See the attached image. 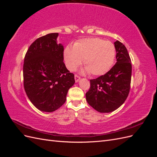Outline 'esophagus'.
<instances>
[{"mask_svg": "<svg viewBox=\"0 0 157 157\" xmlns=\"http://www.w3.org/2000/svg\"><path fill=\"white\" fill-rule=\"evenodd\" d=\"M75 82H78L79 80H80V77H79V76L75 75Z\"/></svg>", "mask_w": 157, "mask_h": 157, "instance_id": "34e87169", "label": "esophagus"}]
</instances>
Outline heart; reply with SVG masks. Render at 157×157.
Instances as JSON below:
<instances>
[{
  "label": "heart",
  "instance_id": "1",
  "mask_svg": "<svg viewBox=\"0 0 157 157\" xmlns=\"http://www.w3.org/2000/svg\"><path fill=\"white\" fill-rule=\"evenodd\" d=\"M116 56L115 46L110 41L99 38H86L65 47V63L70 71H74L84 60V72L93 76L105 74L113 66Z\"/></svg>",
  "mask_w": 157,
  "mask_h": 157
}]
</instances>
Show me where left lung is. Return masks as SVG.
Masks as SVG:
<instances>
[{"label":"left lung","mask_w":157,"mask_h":157,"mask_svg":"<svg viewBox=\"0 0 157 157\" xmlns=\"http://www.w3.org/2000/svg\"><path fill=\"white\" fill-rule=\"evenodd\" d=\"M117 52L115 65L104 75L90 80V88L86 94L89 105L99 113H110L120 107L130 92L132 64L125 46L114 42Z\"/></svg>","instance_id":"8db88e82"}]
</instances>
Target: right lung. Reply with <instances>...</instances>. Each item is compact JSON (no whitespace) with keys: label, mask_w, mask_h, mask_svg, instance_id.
<instances>
[{"label":"right lung","mask_w":157,"mask_h":157,"mask_svg":"<svg viewBox=\"0 0 157 157\" xmlns=\"http://www.w3.org/2000/svg\"><path fill=\"white\" fill-rule=\"evenodd\" d=\"M58 33L41 36L29 46L23 64V85L36 108L51 113L62 106L69 89L75 82L63 63V46L58 44Z\"/></svg>","instance_id":"right-lung-1"}]
</instances>
